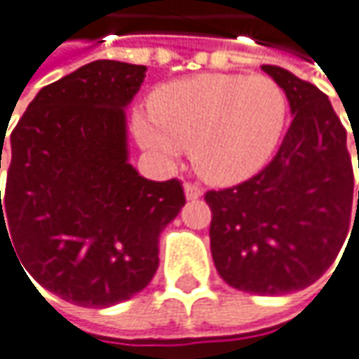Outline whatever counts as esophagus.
Instances as JSON below:
<instances>
[{
	"label": "esophagus",
	"mask_w": 359,
	"mask_h": 359,
	"mask_svg": "<svg viewBox=\"0 0 359 359\" xmlns=\"http://www.w3.org/2000/svg\"><path fill=\"white\" fill-rule=\"evenodd\" d=\"M202 196H204V191H202V187H200V185L185 183V198H187L189 202H196V200H200Z\"/></svg>",
	"instance_id": "esophagus-1"
}]
</instances>
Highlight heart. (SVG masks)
<instances>
[{
  "instance_id": "heart-1",
  "label": "heart",
  "mask_w": 359,
  "mask_h": 359,
  "mask_svg": "<svg viewBox=\"0 0 359 359\" xmlns=\"http://www.w3.org/2000/svg\"><path fill=\"white\" fill-rule=\"evenodd\" d=\"M288 98L267 75L206 73L161 86L134 136L159 157L191 149L196 170L212 183H238L273 157L286 128Z\"/></svg>"
}]
</instances>
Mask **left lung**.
I'll return each instance as SVG.
<instances>
[{"label": "left lung", "instance_id": "obj_1", "mask_svg": "<svg viewBox=\"0 0 359 359\" xmlns=\"http://www.w3.org/2000/svg\"><path fill=\"white\" fill-rule=\"evenodd\" d=\"M263 71L286 92L292 123L257 176L208 191L206 202L219 276L238 290L273 297L311 286L334 263L349 229L353 170L328 96L282 67Z\"/></svg>", "mask_w": 359, "mask_h": 359}]
</instances>
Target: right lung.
I'll use <instances>...</instances> for the list:
<instances>
[{"label":"right lung","mask_w":359,"mask_h":359,"mask_svg":"<svg viewBox=\"0 0 359 359\" xmlns=\"http://www.w3.org/2000/svg\"><path fill=\"white\" fill-rule=\"evenodd\" d=\"M144 73L88 62L41 88L10 136L0 250L10 244L22 271L81 307L140 292L159 265V233L185 206L176 178L149 181L128 161L126 109Z\"/></svg>","instance_id":"add662e5"}]
</instances>
